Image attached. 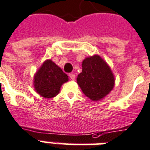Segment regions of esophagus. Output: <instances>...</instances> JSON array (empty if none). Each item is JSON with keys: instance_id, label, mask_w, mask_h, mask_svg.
<instances>
[{"instance_id": "obj_1", "label": "esophagus", "mask_w": 150, "mask_h": 150, "mask_svg": "<svg viewBox=\"0 0 150 150\" xmlns=\"http://www.w3.org/2000/svg\"><path fill=\"white\" fill-rule=\"evenodd\" d=\"M69 76L70 77V79H71V80H73V81H74V80H75V78H76V76H75V74H69Z\"/></svg>"}]
</instances>
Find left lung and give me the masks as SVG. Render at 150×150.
Listing matches in <instances>:
<instances>
[{"label":"left lung","mask_w":150,"mask_h":150,"mask_svg":"<svg viewBox=\"0 0 150 150\" xmlns=\"http://www.w3.org/2000/svg\"><path fill=\"white\" fill-rule=\"evenodd\" d=\"M77 83L83 93L93 101H98L110 93L114 86V76L106 62L98 55L86 58Z\"/></svg>","instance_id":"left-lung-1"}]
</instances>
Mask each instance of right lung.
Returning <instances> with one entry per match:
<instances>
[{
	"instance_id": "add662e5",
	"label": "right lung",
	"mask_w": 150,
	"mask_h": 150,
	"mask_svg": "<svg viewBox=\"0 0 150 150\" xmlns=\"http://www.w3.org/2000/svg\"><path fill=\"white\" fill-rule=\"evenodd\" d=\"M68 81V76L52 60L44 62L34 76L36 91L44 98H53L59 92L63 83Z\"/></svg>"
}]
</instances>
